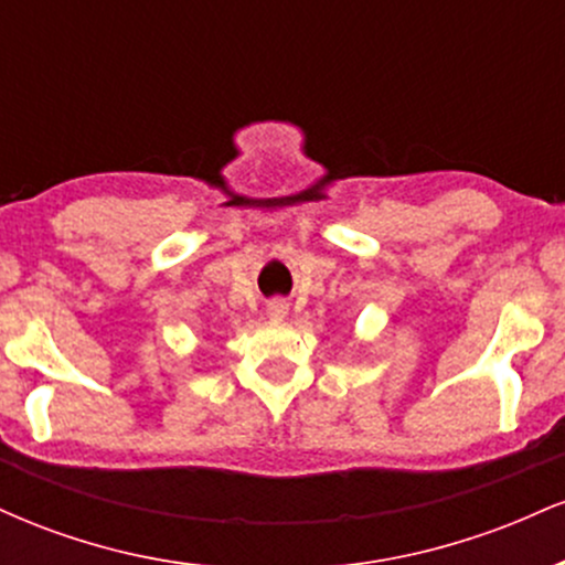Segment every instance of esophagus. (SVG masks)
<instances>
[{
	"label": "esophagus",
	"mask_w": 565,
	"mask_h": 565,
	"mask_svg": "<svg viewBox=\"0 0 565 565\" xmlns=\"http://www.w3.org/2000/svg\"><path fill=\"white\" fill-rule=\"evenodd\" d=\"M268 316L274 321H281V319H287V313H289V302L287 300H281V297H276V300H270L268 302Z\"/></svg>",
	"instance_id": "obj_1"
}]
</instances>
